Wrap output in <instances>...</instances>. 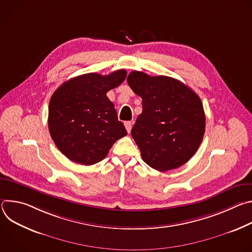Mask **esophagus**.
<instances>
[{"label":"esophagus","instance_id":"1","mask_svg":"<svg viewBox=\"0 0 252 252\" xmlns=\"http://www.w3.org/2000/svg\"><path fill=\"white\" fill-rule=\"evenodd\" d=\"M125 126L126 128V131L129 133L131 130V126H132V123L131 122H126L125 123Z\"/></svg>","mask_w":252,"mask_h":252}]
</instances>
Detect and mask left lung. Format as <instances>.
I'll return each instance as SVG.
<instances>
[{"mask_svg":"<svg viewBox=\"0 0 252 252\" xmlns=\"http://www.w3.org/2000/svg\"><path fill=\"white\" fill-rule=\"evenodd\" d=\"M127 84L142 98V113L131 129L141 158L166 171L188 162L200 146L205 115L199 96L181 81L133 70Z\"/></svg>","mask_w":252,"mask_h":252,"instance_id":"1","label":"left lung"}]
</instances>
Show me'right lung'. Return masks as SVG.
<instances>
[{"label": "right lung", "instance_id": "right-lung-1", "mask_svg": "<svg viewBox=\"0 0 252 252\" xmlns=\"http://www.w3.org/2000/svg\"><path fill=\"white\" fill-rule=\"evenodd\" d=\"M126 69L101 76L86 74L63 83L49 104V130L57 148L71 161L91 165L102 160L127 134L106 93L119 87Z\"/></svg>", "mask_w": 252, "mask_h": 252}]
</instances>
